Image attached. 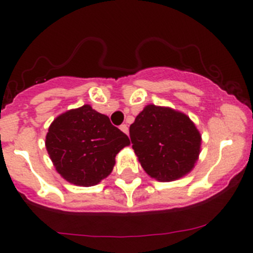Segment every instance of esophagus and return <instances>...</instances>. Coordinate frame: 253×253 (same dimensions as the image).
<instances>
[{
    "label": "esophagus",
    "mask_w": 253,
    "mask_h": 253,
    "mask_svg": "<svg viewBox=\"0 0 253 253\" xmlns=\"http://www.w3.org/2000/svg\"><path fill=\"white\" fill-rule=\"evenodd\" d=\"M120 129H121L122 132H125L126 134H128V127H127V125H121V126H120Z\"/></svg>",
    "instance_id": "esophagus-1"
}]
</instances>
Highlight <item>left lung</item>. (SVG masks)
<instances>
[{
    "instance_id": "left-lung-1",
    "label": "left lung",
    "mask_w": 253,
    "mask_h": 253,
    "mask_svg": "<svg viewBox=\"0 0 253 253\" xmlns=\"http://www.w3.org/2000/svg\"><path fill=\"white\" fill-rule=\"evenodd\" d=\"M132 148L151 178L173 181L194 168L202 136L194 122L170 107L147 105L129 126Z\"/></svg>"
}]
</instances>
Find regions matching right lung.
I'll return each instance as SVG.
<instances>
[{
    "label": "right lung",
    "instance_id": "1",
    "mask_svg": "<svg viewBox=\"0 0 253 253\" xmlns=\"http://www.w3.org/2000/svg\"><path fill=\"white\" fill-rule=\"evenodd\" d=\"M129 138L90 105L59 115L49 126L45 147L56 171L80 186L99 184L112 171L115 157Z\"/></svg>",
    "mask_w": 253,
    "mask_h": 253
}]
</instances>
